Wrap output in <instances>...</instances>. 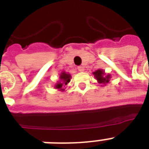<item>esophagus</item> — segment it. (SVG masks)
Masks as SVG:
<instances>
[{"mask_svg":"<svg viewBox=\"0 0 149 149\" xmlns=\"http://www.w3.org/2000/svg\"><path fill=\"white\" fill-rule=\"evenodd\" d=\"M78 70H79V72H84V66H83V65L78 66Z\"/></svg>","mask_w":149,"mask_h":149,"instance_id":"34e87169","label":"esophagus"}]
</instances>
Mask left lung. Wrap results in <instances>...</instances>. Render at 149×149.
<instances>
[{
	"mask_svg": "<svg viewBox=\"0 0 149 149\" xmlns=\"http://www.w3.org/2000/svg\"><path fill=\"white\" fill-rule=\"evenodd\" d=\"M93 75L97 80V82L100 84V86H105L106 84H109L111 79V74L106 73L104 70H97L93 72Z\"/></svg>",
	"mask_w": 149,
	"mask_h": 149,
	"instance_id": "1",
	"label": "left lung"
}]
</instances>
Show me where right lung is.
I'll return each instance as SVG.
<instances>
[{"label": "right lung", "mask_w": 149, "mask_h": 149, "mask_svg": "<svg viewBox=\"0 0 149 149\" xmlns=\"http://www.w3.org/2000/svg\"><path fill=\"white\" fill-rule=\"evenodd\" d=\"M71 75L69 72L63 71L59 74V80L54 85L55 89H57L60 91H64L65 90V86L70 82L71 79Z\"/></svg>", "instance_id": "right-lung-1"}]
</instances>
